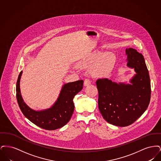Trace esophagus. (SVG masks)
I'll use <instances>...</instances> for the list:
<instances>
[{
  "mask_svg": "<svg viewBox=\"0 0 161 161\" xmlns=\"http://www.w3.org/2000/svg\"><path fill=\"white\" fill-rule=\"evenodd\" d=\"M91 80L87 78V79H85V80H84V85L85 86H87L91 84Z\"/></svg>",
  "mask_w": 161,
  "mask_h": 161,
  "instance_id": "34e87169",
  "label": "esophagus"
}]
</instances>
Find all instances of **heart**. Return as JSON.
<instances>
[{"label": "heart", "instance_id": "b5f03b06", "mask_svg": "<svg viewBox=\"0 0 161 161\" xmlns=\"http://www.w3.org/2000/svg\"><path fill=\"white\" fill-rule=\"evenodd\" d=\"M115 62V55L112 52L95 51L89 54L82 63L85 66H92L96 62L92 68L93 74L97 76H105L112 69Z\"/></svg>", "mask_w": 161, "mask_h": 161}]
</instances>
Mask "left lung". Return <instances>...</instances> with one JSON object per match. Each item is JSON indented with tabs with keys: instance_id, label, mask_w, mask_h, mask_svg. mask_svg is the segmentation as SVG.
<instances>
[{
	"instance_id": "obj_1",
	"label": "left lung",
	"mask_w": 161,
	"mask_h": 161,
	"mask_svg": "<svg viewBox=\"0 0 161 161\" xmlns=\"http://www.w3.org/2000/svg\"><path fill=\"white\" fill-rule=\"evenodd\" d=\"M127 66L136 74L130 84L116 83L108 78L98 79V108L103 118L112 125L128 126L142 115L148 106L151 85L142 54L131 47L125 49Z\"/></svg>"
}]
</instances>
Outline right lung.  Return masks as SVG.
Wrapping results in <instances>:
<instances>
[{"label":"right lung","mask_w":161,"mask_h":161,"mask_svg":"<svg viewBox=\"0 0 161 161\" xmlns=\"http://www.w3.org/2000/svg\"><path fill=\"white\" fill-rule=\"evenodd\" d=\"M20 72L16 83V97L19 107L24 116L40 128L54 130L61 128L68 123L74 113L73 99L83 87V80L64 84L61 88L58 98L49 108L36 110L29 107L23 101L20 92V82L22 74Z\"/></svg>","instance_id":"right-lung-1"}]
</instances>
